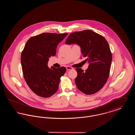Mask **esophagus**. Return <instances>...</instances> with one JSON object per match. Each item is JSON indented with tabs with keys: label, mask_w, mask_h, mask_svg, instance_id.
<instances>
[{
	"label": "esophagus",
	"mask_w": 135,
	"mask_h": 135,
	"mask_svg": "<svg viewBox=\"0 0 135 135\" xmlns=\"http://www.w3.org/2000/svg\"><path fill=\"white\" fill-rule=\"evenodd\" d=\"M66 69L67 70H73V68H72V67H70V66H66Z\"/></svg>",
	"instance_id": "34e87169"
}]
</instances>
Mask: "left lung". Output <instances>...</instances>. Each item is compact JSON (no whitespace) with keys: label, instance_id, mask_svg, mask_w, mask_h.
Instances as JSON below:
<instances>
[{"label":"left lung","instance_id":"obj_1","mask_svg":"<svg viewBox=\"0 0 135 135\" xmlns=\"http://www.w3.org/2000/svg\"><path fill=\"white\" fill-rule=\"evenodd\" d=\"M67 45L77 44L88 68L84 71L76 68L75 84L77 88L86 95L96 93L103 87L109 77L112 54L109 44L102 35L90 30L71 33L65 41Z\"/></svg>","mask_w":135,"mask_h":135}]
</instances>
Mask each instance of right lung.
I'll list each match as a JSON object with an SVG mask.
<instances>
[{
    "mask_svg": "<svg viewBox=\"0 0 135 135\" xmlns=\"http://www.w3.org/2000/svg\"><path fill=\"white\" fill-rule=\"evenodd\" d=\"M68 33H44L31 37L21 54L24 77L30 89L39 96L48 98L58 90L64 67L49 68V58L56 54L57 47Z\"/></svg>",
    "mask_w": 135,
    "mask_h": 135,
    "instance_id": "add662e5",
    "label": "right lung"
}]
</instances>
